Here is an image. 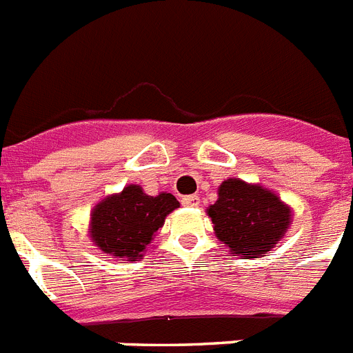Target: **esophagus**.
<instances>
[{"label": "esophagus", "instance_id": "obj_1", "mask_svg": "<svg viewBox=\"0 0 353 353\" xmlns=\"http://www.w3.org/2000/svg\"><path fill=\"white\" fill-rule=\"evenodd\" d=\"M199 195H186V197H183L181 203L185 204V206H197L199 204Z\"/></svg>", "mask_w": 353, "mask_h": 353}]
</instances>
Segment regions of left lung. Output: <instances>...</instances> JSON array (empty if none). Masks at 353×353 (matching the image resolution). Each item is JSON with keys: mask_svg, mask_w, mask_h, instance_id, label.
<instances>
[{"mask_svg": "<svg viewBox=\"0 0 353 353\" xmlns=\"http://www.w3.org/2000/svg\"><path fill=\"white\" fill-rule=\"evenodd\" d=\"M213 230L233 256L259 259L283 236L291 210L276 194L241 179H226L219 199L208 208Z\"/></svg>", "mask_w": 353, "mask_h": 353, "instance_id": "8db88e82", "label": "left lung"}]
</instances>
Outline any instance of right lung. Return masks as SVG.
Listing matches in <instances>:
<instances>
[{"instance_id":"1","label":"right lung","mask_w":353,"mask_h":353,"mask_svg":"<svg viewBox=\"0 0 353 353\" xmlns=\"http://www.w3.org/2000/svg\"><path fill=\"white\" fill-rule=\"evenodd\" d=\"M176 208H179V201L172 194L152 197L143 194L140 186L129 185L121 194L111 195L93 210L91 239L99 250L134 262L143 256L145 245Z\"/></svg>"}]
</instances>
